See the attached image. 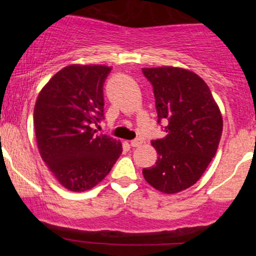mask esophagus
Segmentation results:
<instances>
[{"label": "esophagus", "instance_id": "34e87169", "mask_svg": "<svg viewBox=\"0 0 256 256\" xmlns=\"http://www.w3.org/2000/svg\"><path fill=\"white\" fill-rule=\"evenodd\" d=\"M143 143V140H140V138H136V140H132L131 142H130V144L132 146H140Z\"/></svg>", "mask_w": 256, "mask_h": 256}]
</instances>
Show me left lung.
Returning <instances> with one entry per match:
<instances>
[{"label": "left lung", "mask_w": 256, "mask_h": 256, "mask_svg": "<svg viewBox=\"0 0 256 256\" xmlns=\"http://www.w3.org/2000/svg\"><path fill=\"white\" fill-rule=\"evenodd\" d=\"M142 72L152 85L158 122L167 124L166 136L152 140L158 158L143 176L158 192H179L201 178L216 155L222 113L208 85L194 72L172 66Z\"/></svg>", "instance_id": "obj_1"}]
</instances>
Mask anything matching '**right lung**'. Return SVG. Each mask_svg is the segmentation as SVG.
<instances>
[{
  "label": "right lung",
  "instance_id": "right-lung-1",
  "mask_svg": "<svg viewBox=\"0 0 256 256\" xmlns=\"http://www.w3.org/2000/svg\"><path fill=\"white\" fill-rule=\"evenodd\" d=\"M110 70L71 64L38 94L34 110L38 150L58 183L71 192L98 184L122 152L119 140L92 128L104 116V84Z\"/></svg>",
  "mask_w": 256,
  "mask_h": 256
}]
</instances>
